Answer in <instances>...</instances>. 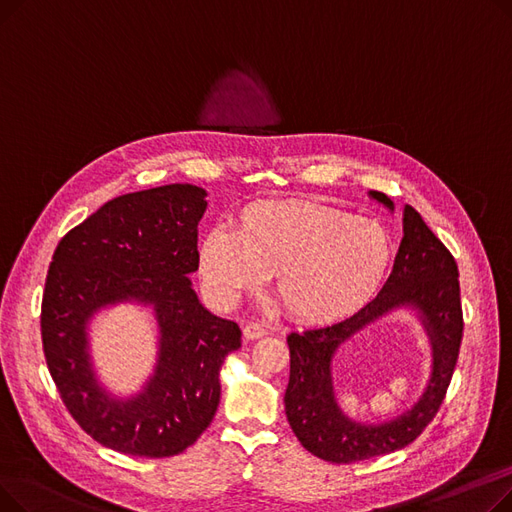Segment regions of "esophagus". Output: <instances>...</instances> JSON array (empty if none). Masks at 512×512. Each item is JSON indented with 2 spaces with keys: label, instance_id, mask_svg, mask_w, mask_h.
<instances>
[{
  "label": "esophagus",
  "instance_id": "34e87169",
  "mask_svg": "<svg viewBox=\"0 0 512 512\" xmlns=\"http://www.w3.org/2000/svg\"><path fill=\"white\" fill-rule=\"evenodd\" d=\"M267 332L261 324H257V321H251V324H247L245 328H242V336H245L247 340H259L263 338Z\"/></svg>",
  "mask_w": 512,
  "mask_h": 512
}]
</instances>
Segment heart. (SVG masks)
Instances as JSON below:
<instances>
[{"label":"heart","mask_w":512,"mask_h":512,"mask_svg":"<svg viewBox=\"0 0 512 512\" xmlns=\"http://www.w3.org/2000/svg\"><path fill=\"white\" fill-rule=\"evenodd\" d=\"M392 261V238L373 220L305 201L253 203L234 232L209 230L199 247L205 286L222 305L274 276L284 309L332 321L367 303Z\"/></svg>","instance_id":"obj_1"}]
</instances>
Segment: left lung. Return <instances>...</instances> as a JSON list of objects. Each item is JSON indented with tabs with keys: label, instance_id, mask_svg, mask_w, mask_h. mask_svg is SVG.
Here are the masks:
<instances>
[{
	"label": "left lung",
	"instance_id": "obj_1",
	"mask_svg": "<svg viewBox=\"0 0 512 512\" xmlns=\"http://www.w3.org/2000/svg\"><path fill=\"white\" fill-rule=\"evenodd\" d=\"M369 195L394 209L384 193L371 191ZM402 228L405 236L400 240L392 274L378 297L338 324L288 334L286 417L299 442L330 463H357L409 446L440 411L459 359L463 340L459 267L411 205L405 207ZM396 306H413L420 313L433 340V378L411 412L378 426L355 424L335 405L331 359L340 343Z\"/></svg>",
	"mask_w": 512,
	"mask_h": 512
}]
</instances>
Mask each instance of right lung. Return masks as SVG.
Here are the masks:
<instances>
[{"instance_id": "obj_1", "label": "right lung", "mask_w": 512, "mask_h": 512, "mask_svg": "<svg viewBox=\"0 0 512 512\" xmlns=\"http://www.w3.org/2000/svg\"><path fill=\"white\" fill-rule=\"evenodd\" d=\"M207 193L166 184L107 201L53 253L41 303L43 353L68 413L99 444L147 459L186 450L220 405V367L240 328L209 313L188 274L199 270L197 226ZM122 300L154 307L160 357L146 390L112 399L96 382L86 324Z\"/></svg>"}]
</instances>
